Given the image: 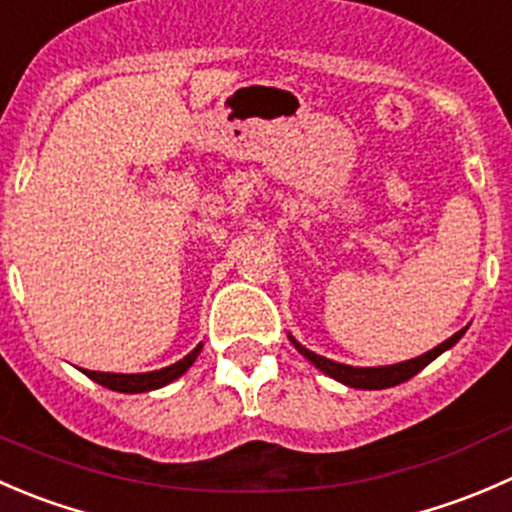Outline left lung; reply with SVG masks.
Returning <instances> with one entry per match:
<instances>
[{
    "instance_id": "obj_1",
    "label": "left lung",
    "mask_w": 512,
    "mask_h": 512,
    "mask_svg": "<svg viewBox=\"0 0 512 512\" xmlns=\"http://www.w3.org/2000/svg\"><path fill=\"white\" fill-rule=\"evenodd\" d=\"M463 333H465V328L463 331L453 333L448 341H443L440 346H435L433 351L423 353V356H418V358H411V361L393 363V366H376V368H356V366H346V363H336V361H331V358H323V356H318V353L303 348L293 336H288V338H291V343L296 346V351L301 353L303 358H308V361H311L318 371H323L326 376L336 378V381L343 383V386L361 388V391H381V388H391V386H398V383L411 381L416 373H421L430 361H435V358L440 356V353L448 351V348H453L455 343L463 338Z\"/></svg>"
}]
</instances>
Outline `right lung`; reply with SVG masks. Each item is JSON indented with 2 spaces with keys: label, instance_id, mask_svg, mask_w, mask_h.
<instances>
[{
  "label": "right lung",
  "instance_id": "right-lung-1",
  "mask_svg": "<svg viewBox=\"0 0 512 512\" xmlns=\"http://www.w3.org/2000/svg\"><path fill=\"white\" fill-rule=\"evenodd\" d=\"M199 353H201V343L189 353V356H184L181 361H176L174 366H166V368H159V371H149V373H99V371H84V373L94 383L109 388V391L146 393V391H156V388L169 386L171 381H176L179 376H184V373L191 368V363L196 361V356H199Z\"/></svg>",
  "mask_w": 512,
  "mask_h": 512
}]
</instances>
